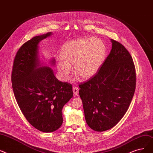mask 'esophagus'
I'll list each match as a JSON object with an SVG mask.
<instances>
[{"label": "esophagus", "instance_id": "34e87169", "mask_svg": "<svg viewBox=\"0 0 153 153\" xmlns=\"http://www.w3.org/2000/svg\"><path fill=\"white\" fill-rule=\"evenodd\" d=\"M73 93H74V94L75 96H77L78 94V88L77 86H74V87H73Z\"/></svg>", "mask_w": 153, "mask_h": 153}]
</instances>
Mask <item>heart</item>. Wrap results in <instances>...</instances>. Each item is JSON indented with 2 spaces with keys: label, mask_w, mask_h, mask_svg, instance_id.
<instances>
[{
  "label": "heart",
  "mask_w": 153,
  "mask_h": 153,
  "mask_svg": "<svg viewBox=\"0 0 153 153\" xmlns=\"http://www.w3.org/2000/svg\"><path fill=\"white\" fill-rule=\"evenodd\" d=\"M61 56L56 60V65L61 79H68L72 70L71 65L78 76L88 79L95 75L103 65L106 55L104 42L97 37L81 38L69 41L62 46Z\"/></svg>",
  "instance_id": "b5f03b06"
}]
</instances>
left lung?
<instances>
[{
	"label": "left lung",
	"mask_w": 153,
	"mask_h": 153,
	"mask_svg": "<svg viewBox=\"0 0 153 153\" xmlns=\"http://www.w3.org/2000/svg\"><path fill=\"white\" fill-rule=\"evenodd\" d=\"M111 52L99 71L79 85L86 122L96 131L114 126L127 111L136 88L132 57L120 43L110 39Z\"/></svg>",
	"instance_id": "1"
}]
</instances>
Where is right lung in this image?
I'll return each mask as SVG.
<instances>
[{
  "label": "right lung",
  "instance_id": "add662e5",
  "mask_svg": "<svg viewBox=\"0 0 153 153\" xmlns=\"http://www.w3.org/2000/svg\"><path fill=\"white\" fill-rule=\"evenodd\" d=\"M52 35L36 36L25 43L16 54L12 73V88L21 111L30 125L45 133L62 126L63 107L74 95L72 85L59 81L52 68L40 60L39 43ZM55 65L52 59L48 65Z\"/></svg>",
  "mask_w": 153,
  "mask_h": 153
}]
</instances>
